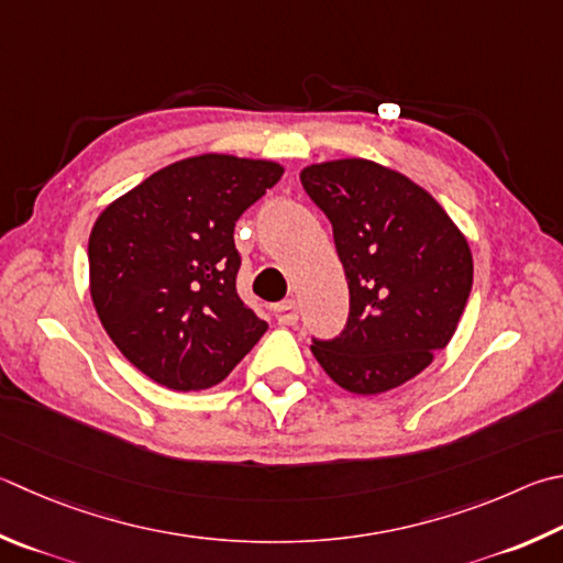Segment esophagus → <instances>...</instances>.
<instances>
[{"label":"esophagus","instance_id":"esophagus-1","mask_svg":"<svg viewBox=\"0 0 563 563\" xmlns=\"http://www.w3.org/2000/svg\"><path fill=\"white\" fill-rule=\"evenodd\" d=\"M273 314L280 324H295V322H298V305H295V300L278 302L273 308Z\"/></svg>","mask_w":563,"mask_h":563}]
</instances>
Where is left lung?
I'll return each mask as SVG.
<instances>
[{"label": "left lung", "instance_id": "left-lung-1", "mask_svg": "<svg viewBox=\"0 0 563 563\" xmlns=\"http://www.w3.org/2000/svg\"><path fill=\"white\" fill-rule=\"evenodd\" d=\"M332 223L350 285L340 336L312 354L344 391L384 394L421 374L451 342L473 288L467 239L431 194L372 159L320 162L300 172Z\"/></svg>", "mask_w": 563, "mask_h": 563}]
</instances>
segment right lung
<instances>
[{
  "instance_id": "add662e5",
  "label": "right lung",
  "mask_w": 563,
  "mask_h": 563,
  "mask_svg": "<svg viewBox=\"0 0 563 563\" xmlns=\"http://www.w3.org/2000/svg\"><path fill=\"white\" fill-rule=\"evenodd\" d=\"M280 177L278 162L209 152L150 175L93 223L90 298L110 340L152 382L209 388L268 330L236 292L233 229Z\"/></svg>"
}]
</instances>
